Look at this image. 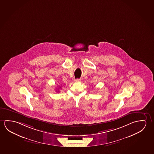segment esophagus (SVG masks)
Returning <instances> with one entry per match:
<instances>
[{
	"instance_id": "1",
	"label": "esophagus",
	"mask_w": 154,
	"mask_h": 154,
	"mask_svg": "<svg viewBox=\"0 0 154 154\" xmlns=\"http://www.w3.org/2000/svg\"><path fill=\"white\" fill-rule=\"evenodd\" d=\"M80 81V79H75V80H74V82H76V83L79 82Z\"/></svg>"
}]
</instances>
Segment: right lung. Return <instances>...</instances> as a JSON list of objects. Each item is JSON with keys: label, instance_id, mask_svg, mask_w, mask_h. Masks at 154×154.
Here are the masks:
<instances>
[{"label": "right lung", "instance_id": "right-lung-1", "mask_svg": "<svg viewBox=\"0 0 154 154\" xmlns=\"http://www.w3.org/2000/svg\"><path fill=\"white\" fill-rule=\"evenodd\" d=\"M60 88H61V87H60ZM57 91H57H58V92H59V91Z\"/></svg>", "mask_w": 154, "mask_h": 154}]
</instances>
